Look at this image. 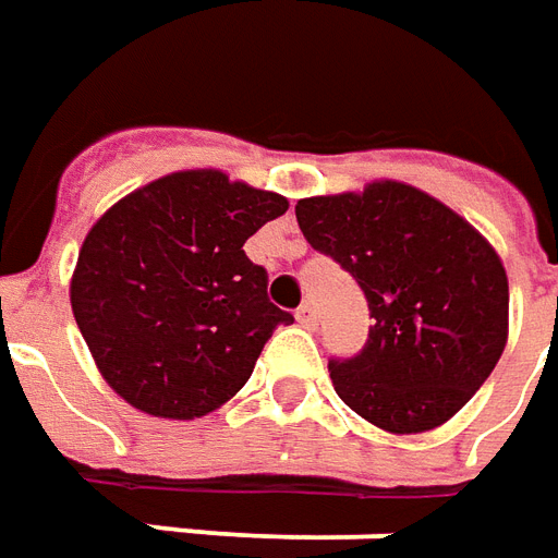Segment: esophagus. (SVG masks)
Returning a JSON list of instances; mask_svg holds the SVG:
<instances>
[{
    "label": "esophagus",
    "mask_w": 558,
    "mask_h": 558,
    "mask_svg": "<svg viewBox=\"0 0 558 558\" xmlns=\"http://www.w3.org/2000/svg\"><path fill=\"white\" fill-rule=\"evenodd\" d=\"M298 324L300 327H315L318 324V312H315V303H303L298 310Z\"/></svg>",
    "instance_id": "esophagus-1"
}]
</instances>
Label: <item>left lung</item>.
<instances>
[{
  "label": "left lung",
  "instance_id": "1",
  "mask_svg": "<svg viewBox=\"0 0 558 558\" xmlns=\"http://www.w3.org/2000/svg\"><path fill=\"white\" fill-rule=\"evenodd\" d=\"M306 243L351 272L369 339L330 357L339 399L387 433H424L460 412L508 339V276L472 225L405 183L303 197Z\"/></svg>",
  "mask_w": 558,
  "mask_h": 558
}]
</instances>
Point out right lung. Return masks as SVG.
Listing matches in <instances>:
<instances>
[{
  "label": "right lung",
  "instance_id": "1",
  "mask_svg": "<svg viewBox=\"0 0 558 558\" xmlns=\"http://www.w3.org/2000/svg\"><path fill=\"white\" fill-rule=\"evenodd\" d=\"M288 201L219 171H180L122 197L93 225L71 310L98 369L134 409L192 421L246 385L294 315L267 298L243 243Z\"/></svg>",
  "mask_w": 558,
  "mask_h": 558
}]
</instances>
